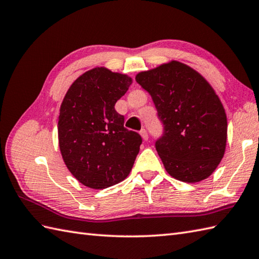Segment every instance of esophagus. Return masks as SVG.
<instances>
[{"mask_svg": "<svg viewBox=\"0 0 259 259\" xmlns=\"http://www.w3.org/2000/svg\"><path fill=\"white\" fill-rule=\"evenodd\" d=\"M140 134H141V136L143 137V140H144V141L148 140V134H147V131L145 128H142L141 132H140Z\"/></svg>", "mask_w": 259, "mask_h": 259, "instance_id": "esophagus-1", "label": "esophagus"}]
</instances>
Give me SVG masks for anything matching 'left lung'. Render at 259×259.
<instances>
[{
  "label": "left lung",
  "mask_w": 259,
  "mask_h": 259,
  "mask_svg": "<svg viewBox=\"0 0 259 259\" xmlns=\"http://www.w3.org/2000/svg\"><path fill=\"white\" fill-rule=\"evenodd\" d=\"M136 82L147 91L164 126L155 147L166 171L197 183L216 169L227 141V118L209 83L181 62L141 72Z\"/></svg>",
  "instance_id": "left-lung-1"
}]
</instances>
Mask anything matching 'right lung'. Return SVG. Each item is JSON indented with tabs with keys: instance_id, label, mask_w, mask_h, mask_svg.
I'll return each instance as SVG.
<instances>
[{
	"instance_id": "1",
	"label": "right lung",
	"mask_w": 259,
	"mask_h": 259,
	"mask_svg": "<svg viewBox=\"0 0 259 259\" xmlns=\"http://www.w3.org/2000/svg\"><path fill=\"white\" fill-rule=\"evenodd\" d=\"M132 84L105 67L85 72L62 102L59 144L68 170L83 185L103 189L124 181L140 152L142 137L124 127L115 104Z\"/></svg>"
}]
</instances>
